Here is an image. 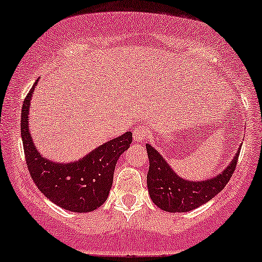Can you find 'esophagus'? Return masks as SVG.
Listing matches in <instances>:
<instances>
[{
	"mask_svg": "<svg viewBox=\"0 0 262 262\" xmlns=\"http://www.w3.org/2000/svg\"><path fill=\"white\" fill-rule=\"evenodd\" d=\"M148 135H149V131H148V128L146 126H138V127L135 130L134 132V141L135 142H143L146 138L148 137Z\"/></svg>",
	"mask_w": 262,
	"mask_h": 262,
	"instance_id": "34e87169",
	"label": "esophagus"
}]
</instances>
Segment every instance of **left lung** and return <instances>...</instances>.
I'll return each mask as SVG.
<instances>
[{
  "label": "left lung",
  "instance_id": "8db88e82",
  "mask_svg": "<svg viewBox=\"0 0 262 262\" xmlns=\"http://www.w3.org/2000/svg\"><path fill=\"white\" fill-rule=\"evenodd\" d=\"M241 147L220 173L206 180L190 181L177 175L159 151L147 143L149 159L147 186L150 199L158 208L167 212H187L204 205L228 183L237 165Z\"/></svg>",
  "mask_w": 262,
  "mask_h": 262
}]
</instances>
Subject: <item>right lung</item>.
<instances>
[{
  "instance_id": "right-lung-1",
  "label": "right lung",
  "mask_w": 262,
  "mask_h": 262,
  "mask_svg": "<svg viewBox=\"0 0 262 262\" xmlns=\"http://www.w3.org/2000/svg\"><path fill=\"white\" fill-rule=\"evenodd\" d=\"M34 83L23 104L21 140L30 176L42 194L62 209L91 212L104 204L113 185L116 161L130 147L132 134L125 132L87 153L81 159L57 163L45 158L35 146L29 130V112Z\"/></svg>"
}]
</instances>
